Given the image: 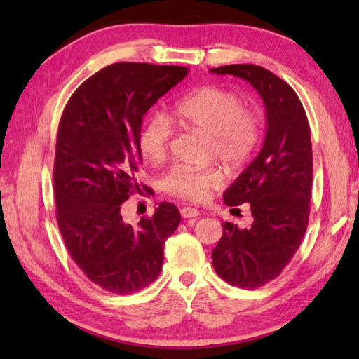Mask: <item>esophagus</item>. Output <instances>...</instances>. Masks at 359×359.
Segmentation results:
<instances>
[{
    "mask_svg": "<svg viewBox=\"0 0 359 359\" xmlns=\"http://www.w3.org/2000/svg\"><path fill=\"white\" fill-rule=\"evenodd\" d=\"M180 215L184 219H189V217H197L199 216V211H197L196 208L193 207H184L180 210Z\"/></svg>",
    "mask_w": 359,
    "mask_h": 359,
    "instance_id": "1",
    "label": "esophagus"
}]
</instances>
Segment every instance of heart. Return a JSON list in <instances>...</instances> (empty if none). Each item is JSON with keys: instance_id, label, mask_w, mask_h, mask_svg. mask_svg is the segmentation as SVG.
I'll list each match as a JSON object with an SVG mask.
<instances>
[{"instance_id": "obj_1", "label": "heart", "mask_w": 359, "mask_h": 359, "mask_svg": "<svg viewBox=\"0 0 359 359\" xmlns=\"http://www.w3.org/2000/svg\"><path fill=\"white\" fill-rule=\"evenodd\" d=\"M175 123L208 135L210 156L231 170L247 165L261 143L259 114L243 106L242 98L224 88L203 86L172 106ZM172 126L163 116H154L142 128L139 149L151 163H162L170 152ZM224 184L217 168L175 166L163 177V189L180 199L202 202Z\"/></svg>"}]
</instances>
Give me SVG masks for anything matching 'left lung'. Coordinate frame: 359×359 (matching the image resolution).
I'll return each instance as SVG.
<instances>
[{
  "label": "left lung",
  "mask_w": 359,
  "mask_h": 359,
  "mask_svg": "<svg viewBox=\"0 0 359 359\" xmlns=\"http://www.w3.org/2000/svg\"><path fill=\"white\" fill-rule=\"evenodd\" d=\"M211 72L247 80L266 109L261 152L224 193L228 207L248 205L253 224L224 222L211 253L216 273L228 284L259 288L279 276L307 230L313 179L310 126L299 97L265 67L228 65Z\"/></svg>",
  "instance_id": "obj_1"
}]
</instances>
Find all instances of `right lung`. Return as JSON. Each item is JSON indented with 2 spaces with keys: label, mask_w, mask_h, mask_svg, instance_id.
Returning <instances> with one entry per match:
<instances>
[{
  "label": "right lung",
  "mask_w": 359,
  "mask_h": 359,
  "mask_svg": "<svg viewBox=\"0 0 359 359\" xmlns=\"http://www.w3.org/2000/svg\"><path fill=\"white\" fill-rule=\"evenodd\" d=\"M187 74L184 66L114 63L83 81L65 106L53 163L57 222L74 262L106 292L129 294L152 284L165 241L180 224L170 202L125 224L121 203L140 191L143 116Z\"/></svg>",
  "instance_id": "obj_1"
}]
</instances>
